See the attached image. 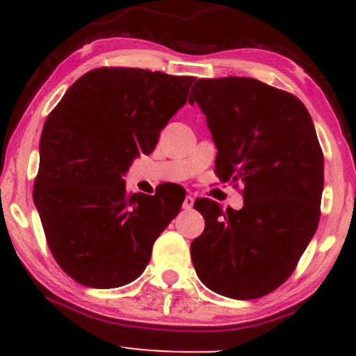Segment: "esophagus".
<instances>
[{
  "mask_svg": "<svg viewBox=\"0 0 356 356\" xmlns=\"http://www.w3.org/2000/svg\"><path fill=\"white\" fill-rule=\"evenodd\" d=\"M182 207H184V209H186V211H191L192 207H194V197H192V195H186V199H184Z\"/></svg>",
  "mask_w": 356,
  "mask_h": 356,
  "instance_id": "obj_1",
  "label": "esophagus"
}]
</instances>
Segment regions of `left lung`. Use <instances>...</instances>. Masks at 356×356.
I'll return each instance as SVG.
<instances>
[{"mask_svg":"<svg viewBox=\"0 0 356 356\" xmlns=\"http://www.w3.org/2000/svg\"><path fill=\"white\" fill-rule=\"evenodd\" d=\"M189 102L206 115L220 181L244 184L239 211L194 207L206 227L191 244L199 280L218 295L254 300L295 271L320 222L323 152L308 110L248 76L201 79Z\"/></svg>","mask_w":356,"mask_h":356,"instance_id":"1","label":"left lung"}]
</instances>
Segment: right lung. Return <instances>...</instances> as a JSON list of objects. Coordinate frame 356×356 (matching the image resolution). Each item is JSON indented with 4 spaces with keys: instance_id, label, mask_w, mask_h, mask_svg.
<instances>
[{
    "instance_id": "right-lung-1",
    "label": "right lung",
    "mask_w": 356,
    "mask_h": 356,
    "mask_svg": "<svg viewBox=\"0 0 356 356\" xmlns=\"http://www.w3.org/2000/svg\"><path fill=\"white\" fill-rule=\"evenodd\" d=\"M194 76L97 68L79 79L44 122L33 201L60 268L90 288L132 283L155 239L181 211L169 191L129 194L124 175L150 154L184 107Z\"/></svg>"
}]
</instances>
